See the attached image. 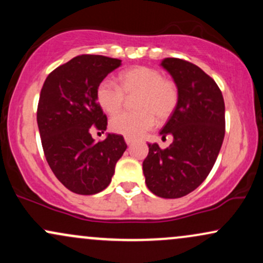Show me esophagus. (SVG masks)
Returning a JSON list of instances; mask_svg holds the SVG:
<instances>
[{
  "label": "esophagus",
  "mask_w": 263,
  "mask_h": 263,
  "mask_svg": "<svg viewBox=\"0 0 263 263\" xmlns=\"http://www.w3.org/2000/svg\"><path fill=\"white\" fill-rule=\"evenodd\" d=\"M125 142L129 146V144L134 143V140H132V138H129V137H125Z\"/></svg>",
  "instance_id": "obj_1"
}]
</instances>
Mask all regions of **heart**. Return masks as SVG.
I'll return each mask as SVG.
<instances>
[{"label": "heart", "instance_id": "b5f03b06", "mask_svg": "<svg viewBox=\"0 0 263 263\" xmlns=\"http://www.w3.org/2000/svg\"><path fill=\"white\" fill-rule=\"evenodd\" d=\"M135 98L137 111H125L114 116L110 128L115 134L129 138L141 137L158 121H165L174 114L179 102V91L174 81L149 66H134L119 75V85L110 79L99 83L95 99L104 112L116 114L121 110L126 96Z\"/></svg>", "mask_w": 263, "mask_h": 263}]
</instances>
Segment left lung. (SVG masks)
I'll use <instances>...</instances> for the list:
<instances>
[{"instance_id":"obj_1","label":"left lung","mask_w":263,"mask_h":263,"mask_svg":"<svg viewBox=\"0 0 263 263\" xmlns=\"http://www.w3.org/2000/svg\"><path fill=\"white\" fill-rule=\"evenodd\" d=\"M161 65L179 91L176 111L159 132L173 142L165 149L149 143L142 167L153 194L174 199L197 189L213 170L225 136V104L219 86L199 66L178 58Z\"/></svg>"}]
</instances>
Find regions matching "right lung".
Segmentation results:
<instances>
[{"instance_id":"obj_1","label":"right lung","mask_w":263,"mask_h":263,"mask_svg":"<svg viewBox=\"0 0 263 263\" xmlns=\"http://www.w3.org/2000/svg\"><path fill=\"white\" fill-rule=\"evenodd\" d=\"M120 65V59L78 55L54 69L41 90L37 122L45 159L59 182L77 194L92 195L106 188L127 148L121 135L107 134L95 142L90 134L106 129L107 117L95 91Z\"/></svg>"}]
</instances>
